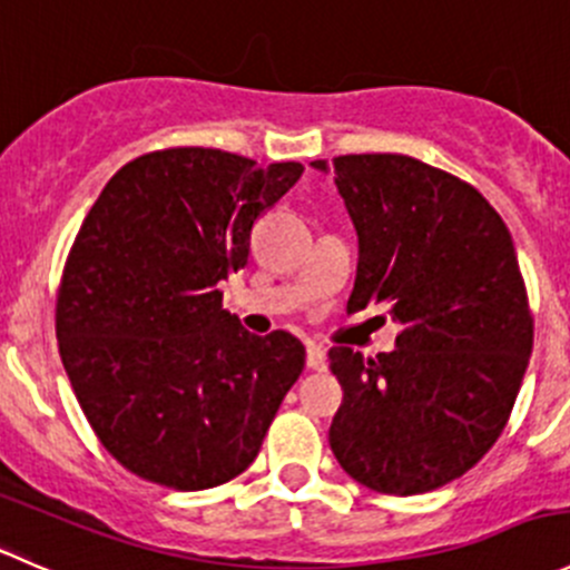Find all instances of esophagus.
<instances>
[{"mask_svg":"<svg viewBox=\"0 0 570 570\" xmlns=\"http://www.w3.org/2000/svg\"><path fill=\"white\" fill-rule=\"evenodd\" d=\"M307 368L324 371L326 368V348L318 343H309L307 346Z\"/></svg>","mask_w":570,"mask_h":570,"instance_id":"1","label":"esophagus"}]
</instances>
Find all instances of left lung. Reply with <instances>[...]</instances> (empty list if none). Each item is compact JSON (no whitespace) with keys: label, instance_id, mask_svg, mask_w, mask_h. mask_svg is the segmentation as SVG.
I'll return each mask as SVG.
<instances>
[{"label":"left lung","instance_id":"1","mask_svg":"<svg viewBox=\"0 0 570 570\" xmlns=\"http://www.w3.org/2000/svg\"><path fill=\"white\" fill-rule=\"evenodd\" d=\"M335 185L360 238L346 309L382 304L402 332L391 354L330 348L332 454L376 493H426L490 452L521 391L534 321L515 246L474 185L415 157L341 155Z\"/></svg>","mask_w":570,"mask_h":570}]
</instances>
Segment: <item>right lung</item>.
<instances>
[{
    "instance_id": "add662e5",
    "label": "right lung",
    "mask_w": 570,
    "mask_h": 570,
    "mask_svg": "<svg viewBox=\"0 0 570 570\" xmlns=\"http://www.w3.org/2000/svg\"><path fill=\"white\" fill-rule=\"evenodd\" d=\"M302 171L171 146L118 168L88 210L55 332L88 424L135 476L205 490L261 452L304 346L283 330L246 332L218 283L246 266L252 227Z\"/></svg>"
}]
</instances>
